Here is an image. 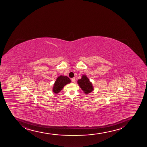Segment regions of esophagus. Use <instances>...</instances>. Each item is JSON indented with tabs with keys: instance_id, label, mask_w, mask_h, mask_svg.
Listing matches in <instances>:
<instances>
[{
	"instance_id": "obj_1",
	"label": "esophagus",
	"mask_w": 147,
	"mask_h": 147,
	"mask_svg": "<svg viewBox=\"0 0 147 147\" xmlns=\"http://www.w3.org/2000/svg\"><path fill=\"white\" fill-rule=\"evenodd\" d=\"M75 81H76V78H75L74 77H73V78H71V81H72V82H75Z\"/></svg>"
}]
</instances>
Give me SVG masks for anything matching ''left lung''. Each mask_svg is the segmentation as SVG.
Returning <instances> with one entry per match:
<instances>
[{
  "instance_id": "1",
  "label": "left lung",
  "mask_w": 147,
  "mask_h": 147,
  "mask_svg": "<svg viewBox=\"0 0 147 147\" xmlns=\"http://www.w3.org/2000/svg\"><path fill=\"white\" fill-rule=\"evenodd\" d=\"M77 84L84 92L86 94L91 92L94 90L92 84L90 81V79H88L87 76L85 74L82 75L81 78L78 80Z\"/></svg>"
}]
</instances>
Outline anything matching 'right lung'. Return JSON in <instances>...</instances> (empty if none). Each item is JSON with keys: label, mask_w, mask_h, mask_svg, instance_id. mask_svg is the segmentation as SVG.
<instances>
[{"label": "right lung", "mask_w": 147, "mask_h": 147, "mask_svg": "<svg viewBox=\"0 0 147 147\" xmlns=\"http://www.w3.org/2000/svg\"><path fill=\"white\" fill-rule=\"evenodd\" d=\"M71 82V79L67 76H63L62 75L59 76L56 79V81L55 82L53 85V92L56 94L59 93L62 90V88H63L65 85L70 83Z\"/></svg>", "instance_id": "right-lung-1"}]
</instances>
